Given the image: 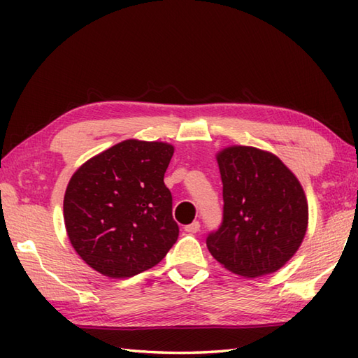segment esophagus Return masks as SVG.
I'll use <instances>...</instances> for the list:
<instances>
[{
	"mask_svg": "<svg viewBox=\"0 0 358 358\" xmlns=\"http://www.w3.org/2000/svg\"><path fill=\"white\" fill-rule=\"evenodd\" d=\"M185 231L187 232V234H196L200 231V223L199 222H194V223H191V224H187L186 227H185Z\"/></svg>",
	"mask_w": 358,
	"mask_h": 358,
	"instance_id": "1",
	"label": "esophagus"
}]
</instances>
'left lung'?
<instances>
[{"label":"left lung","instance_id":"1","mask_svg":"<svg viewBox=\"0 0 358 358\" xmlns=\"http://www.w3.org/2000/svg\"><path fill=\"white\" fill-rule=\"evenodd\" d=\"M223 183V223L206 245L237 275L277 272L305 238L306 194L295 173L269 150L232 144L217 152Z\"/></svg>","mask_w":358,"mask_h":358}]
</instances>
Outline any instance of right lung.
Wrapping results in <instances>:
<instances>
[{
	"mask_svg": "<svg viewBox=\"0 0 358 358\" xmlns=\"http://www.w3.org/2000/svg\"><path fill=\"white\" fill-rule=\"evenodd\" d=\"M175 148L124 140L83 163L66 187L63 215L72 248L90 268L127 278L154 268L178 238L164 172Z\"/></svg>",
	"mask_w": 358,
	"mask_h": 358,
	"instance_id": "right-lung-1",
	"label": "right lung"
}]
</instances>
